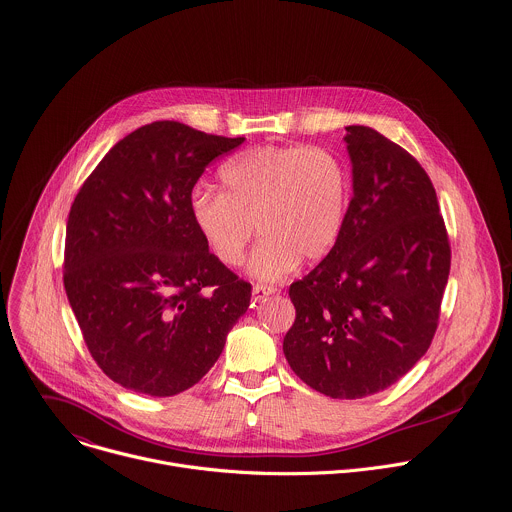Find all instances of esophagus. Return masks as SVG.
<instances>
[{
  "label": "esophagus",
  "mask_w": 512,
  "mask_h": 512,
  "mask_svg": "<svg viewBox=\"0 0 512 512\" xmlns=\"http://www.w3.org/2000/svg\"><path fill=\"white\" fill-rule=\"evenodd\" d=\"M273 293H275V287H271V285H263V283L253 285V301L255 303L265 299V297H269V295H273Z\"/></svg>",
  "instance_id": "1"
}]
</instances>
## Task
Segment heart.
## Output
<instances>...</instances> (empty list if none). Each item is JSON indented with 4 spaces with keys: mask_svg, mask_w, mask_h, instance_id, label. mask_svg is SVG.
<instances>
[{
    "mask_svg": "<svg viewBox=\"0 0 512 512\" xmlns=\"http://www.w3.org/2000/svg\"><path fill=\"white\" fill-rule=\"evenodd\" d=\"M223 193L195 189L191 223L225 267H237L257 233L249 259L259 281L287 277L301 259L317 263L342 237L350 207V170L323 146L265 144L243 150L219 170Z\"/></svg>",
    "mask_w": 512,
    "mask_h": 512,
    "instance_id": "b5f03b06",
    "label": "heart"
}]
</instances>
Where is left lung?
Listing matches in <instances>:
<instances>
[{
	"instance_id": "obj_1",
	"label": "left lung",
	"mask_w": 512,
	"mask_h": 512,
	"mask_svg": "<svg viewBox=\"0 0 512 512\" xmlns=\"http://www.w3.org/2000/svg\"><path fill=\"white\" fill-rule=\"evenodd\" d=\"M354 197L331 253L291 283V370L313 390L358 400L426 354L450 273L436 191L420 162L370 126H346Z\"/></svg>"
}]
</instances>
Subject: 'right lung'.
Instances as JSON below:
<instances>
[{"mask_svg": "<svg viewBox=\"0 0 512 512\" xmlns=\"http://www.w3.org/2000/svg\"><path fill=\"white\" fill-rule=\"evenodd\" d=\"M243 140L146 124L108 150L72 203L66 295L94 362L126 390L166 398L195 386L249 307L251 285L189 217L209 162Z\"/></svg>", "mask_w": 512, "mask_h": 512, "instance_id": "add662e5", "label": "right lung"}]
</instances>
